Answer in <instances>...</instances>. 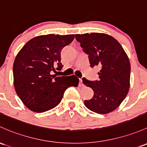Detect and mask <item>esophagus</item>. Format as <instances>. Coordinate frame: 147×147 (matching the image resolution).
<instances>
[{
    "label": "esophagus",
    "instance_id": "34e87169",
    "mask_svg": "<svg viewBox=\"0 0 147 147\" xmlns=\"http://www.w3.org/2000/svg\"><path fill=\"white\" fill-rule=\"evenodd\" d=\"M82 79H80V82H79V86H82Z\"/></svg>",
    "mask_w": 147,
    "mask_h": 147
}]
</instances>
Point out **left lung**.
Masks as SVG:
<instances>
[{"instance_id": "obj_1", "label": "left lung", "mask_w": 147, "mask_h": 147, "mask_svg": "<svg viewBox=\"0 0 147 147\" xmlns=\"http://www.w3.org/2000/svg\"><path fill=\"white\" fill-rule=\"evenodd\" d=\"M83 51L88 55L90 66L100 67L98 80L82 78L84 84L92 88L94 96L84 105L98 114L115 110L126 97L129 88L130 63L120 43L102 33L75 34Z\"/></svg>"}]
</instances>
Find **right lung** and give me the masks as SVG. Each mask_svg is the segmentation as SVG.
I'll return each mask as SVG.
<instances>
[{
    "instance_id": "right-lung-1",
    "label": "right lung",
    "mask_w": 147,
    "mask_h": 147,
    "mask_svg": "<svg viewBox=\"0 0 147 147\" xmlns=\"http://www.w3.org/2000/svg\"><path fill=\"white\" fill-rule=\"evenodd\" d=\"M75 38L74 34H48L29 40L15 58L14 86L24 105L34 112L43 113L59 104L66 89L78 86L75 75L58 77L61 71V52Z\"/></svg>"
}]
</instances>
